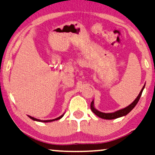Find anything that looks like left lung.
I'll use <instances>...</instances> for the list:
<instances>
[{"instance_id": "8db88e82", "label": "left lung", "mask_w": 155, "mask_h": 155, "mask_svg": "<svg viewBox=\"0 0 155 155\" xmlns=\"http://www.w3.org/2000/svg\"><path fill=\"white\" fill-rule=\"evenodd\" d=\"M144 86H145V85L143 86V87H142V90L140 92L139 95H138L136 99L134 100V101L132 102V104H130L129 106H127V107L124 108V109L118 110V111L115 112H112V113H104V112H99V111H97V110L96 109H95V107H94V106H93V103H94L93 101H92L91 104H90V109H91L92 112H93L94 114H95L97 116H98V117H100V118H102V119H105V120L115 119V118H118V117H122V116L126 115V114H127L128 113H129V112L131 111V110L133 109L134 107H135L136 104H137V102H138V101H139L140 98L142 95V91H143Z\"/></svg>"}]
</instances>
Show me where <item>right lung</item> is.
<instances>
[{"label":"right lung","instance_id":"obj_1","mask_svg":"<svg viewBox=\"0 0 155 155\" xmlns=\"http://www.w3.org/2000/svg\"><path fill=\"white\" fill-rule=\"evenodd\" d=\"M63 115H64V114H63V115H61V116H60V117H59L55 118V119H54V120H41L36 119V118H34V117H31V116H28V117H29L30 118H31L32 120H35V121H38V122H53V121H55V120H60V118H62V117H63Z\"/></svg>","mask_w":155,"mask_h":155}]
</instances>
